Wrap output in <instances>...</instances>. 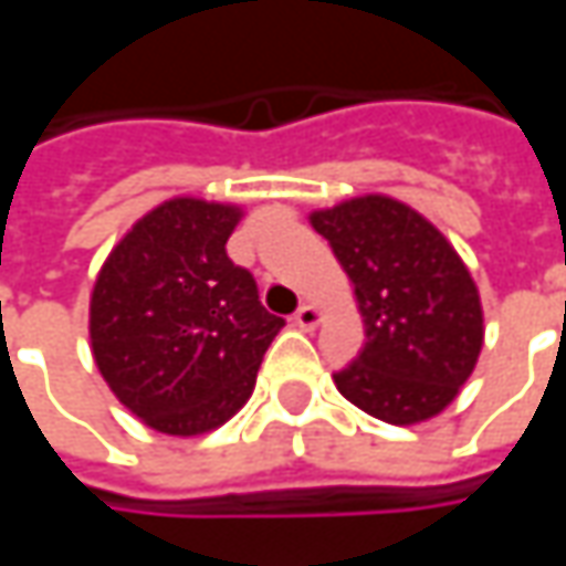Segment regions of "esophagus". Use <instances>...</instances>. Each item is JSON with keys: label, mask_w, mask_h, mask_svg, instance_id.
Wrapping results in <instances>:
<instances>
[{"label": "esophagus", "mask_w": 566, "mask_h": 566, "mask_svg": "<svg viewBox=\"0 0 566 566\" xmlns=\"http://www.w3.org/2000/svg\"><path fill=\"white\" fill-rule=\"evenodd\" d=\"M293 321L302 331H315L317 324H321V312H317V305L305 302V305H298V312L293 315Z\"/></svg>", "instance_id": "34e87169"}]
</instances>
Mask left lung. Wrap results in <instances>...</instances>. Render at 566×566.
Listing matches in <instances>:
<instances>
[{"mask_svg":"<svg viewBox=\"0 0 566 566\" xmlns=\"http://www.w3.org/2000/svg\"><path fill=\"white\" fill-rule=\"evenodd\" d=\"M356 286L365 346L334 375L361 412L390 424L438 416L460 394L482 353V302L463 258L438 229L387 195L315 210Z\"/></svg>","mask_w":566,"mask_h":566,"instance_id":"1","label":"left lung"}]
</instances>
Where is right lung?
Returning a JSON list of instances; mask_svg holds the SVG:
<instances>
[{"instance_id": "right-lung-1", "label": "right lung", "mask_w": 566, "mask_h": 566, "mask_svg": "<svg viewBox=\"0 0 566 566\" xmlns=\"http://www.w3.org/2000/svg\"><path fill=\"white\" fill-rule=\"evenodd\" d=\"M242 210L172 198L144 213L99 268L91 346L109 390L164 434H205L254 390L271 339L258 283L232 264L227 239Z\"/></svg>"}]
</instances>
